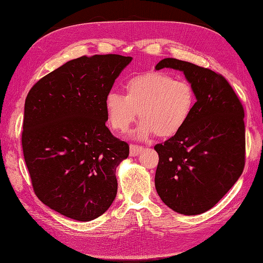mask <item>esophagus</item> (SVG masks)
Instances as JSON below:
<instances>
[{
  "mask_svg": "<svg viewBox=\"0 0 263 263\" xmlns=\"http://www.w3.org/2000/svg\"><path fill=\"white\" fill-rule=\"evenodd\" d=\"M144 150L141 146L138 145H130L129 146V156L130 157H137L139 154H141V151Z\"/></svg>",
  "mask_w": 263,
  "mask_h": 263,
  "instance_id": "obj_1",
  "label": "esophagus"
}]
</instances>
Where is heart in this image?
<instances>
[{
    "label": "heart",
    "instance_id": "b5f03b06",
    "mask_svg": "<svg viewBox=\"0 0 263 263\" xmlns=\"http://www.w3.org/2000/svg\"><path fill=\"white\" fill-rule=\"evenodd\" d=\"M125 95L109 92L104 100L107 121L115 130L126 132L138 117L139 138L156 134L160 138L178 135L189 123L196 106V93L186 80L164 72H148L130 78Z\"/></svg>",
    "mask_w": 263,
    "mask_h": 263
}]
</instances>
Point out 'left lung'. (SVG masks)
Here are the masks:
<instances>
[{
	"label": "left lung",
	"mask_w": 263,
	"mask_h": 263,
	"mask_svg": "<svg viewBox=\"0 0 263 263\" xmlns=\"http://www.w3.org/2000/svg\"><path fill=\"white\" fill-rule=\"evenodd\" d=\"M184 73L196 93L192 117L178 135L158 144L155 185L162 202L182 215H197L219 202L245 166V112L233 87L211 69L174 58L156 70Z\"/></svg>",
	"instance_id": "1"
}]
</instances>
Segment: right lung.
Returning a JSON list of instances; mask_svg holds the SVG:
<instances>
[{"label": "right lung", "mask_w": 263, "mask_h": 263, "mask_svg": "<svg viewBox=\"0 0 263 263\" xmlns=\"http://www.w3.org/2000/svg\"><path fill=\"white\" fill-rule=\"evenodd\" d=\"M132 59L83 55L42 78L27 94L24 159L37 197L63 216L89 221L115 200L116 168L129 146L105 126L104 100Z\"/></svg>", "instance_id": "add662e5"}]
</instances>
